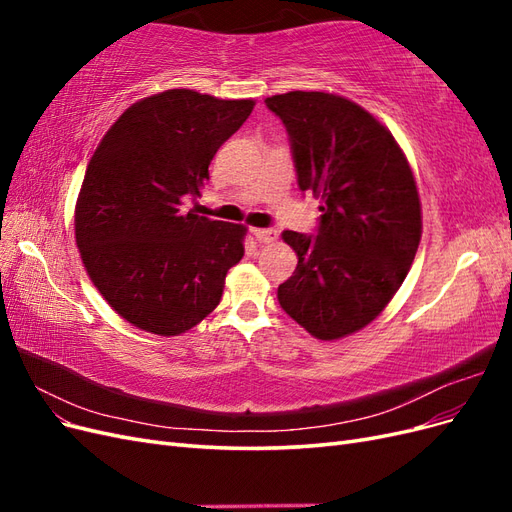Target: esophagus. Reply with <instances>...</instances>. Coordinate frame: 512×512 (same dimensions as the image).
<instances>
[{
	"label": "esophagus",
	"mask_w": 512,
	"mask_h": 512,
	"mask_svg": "<svg viewBox=\"0 0 512 512\" xmlns=\"http://www.w3.org/2000/svg\"><path fill=\"white\" fill-rule=\"evenodd\" d=\"M252 235L258 243H273L277 239V232L271 228H252Z\"/></svg>",
	"instance_id": "34e87169"
}]
</instances>
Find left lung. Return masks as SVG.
<instances>
[{
    "label": "left lung",
    "mask_w": 512,
    "mask_h": 512,
    "mask_svg": "<svg viewBox=\"0 0 512 512\" xmlns=\"http://www.w3.org/2000/svg\"><path fill=\"white\" fill-rule=\"evenodd\" d=\"M288 132L301 192L320 198L316 235L284 230L299 256L277 288L284 312L318 339L363 329L406 280L421 200L404 151L365 108L324 91L265 100Z\"/></svg>",
    "instance_id": "8db88e82"
}]
</instances>
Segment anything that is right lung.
Wrapping results in <instances>:
<instances>
[{
  "label": "right lung",
  "mask_w": 512,
  "mask_h": 512,
  "mask_svg": "<svg viewBox=\"0 0 512 512\" xmlns=\"http://www.w3.org/2000/svg\"><path fill=\"white\" fill-rule=\"evenodd\" d=\"M254 100L168 89L132 104L91 156L74 211L91 282L115 312L156 335H179L218 307L245 228L181 209Z\"/></svg>",
  "instance_id": "1"
}]
</instances>
